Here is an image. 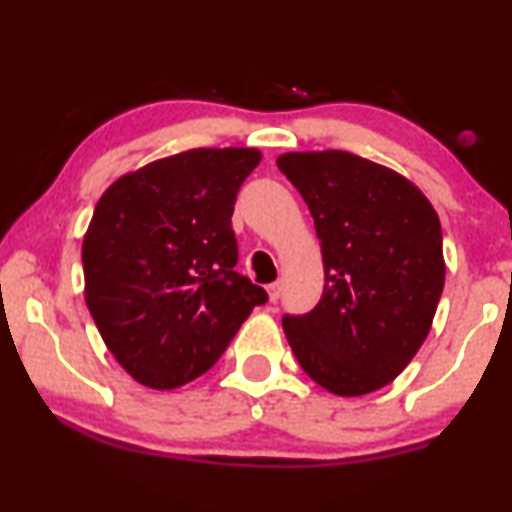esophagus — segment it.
Returning <instances> with one entry per match:
<instances>
[{
	"instance_id": "obj_1",
	"label": "esophagus",
	"mask_w": 512,
	"mask_h": 512,
	"mask_svg": "<svg viewBox=\"0 0 512 512\" xmlns=\"http://www.w3.org/2000/svg\"><path fill=\"white\" fill-rule=\"evenodd\" d=\"M267 295H269V303H276V300H279V295H281V283H269Z\"/></svg>"
}]
</instances>
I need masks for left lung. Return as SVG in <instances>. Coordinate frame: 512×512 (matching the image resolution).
Listing matches in <instances>:
<instances>
[{
	"mask_svg": "<svg viewBox=\"0 0 512 512\" xmlns=\"http://www.w3.org/2000/svg\"><path fill=\"white\" fill-rule=\"evenodd\" d=\"M315 219L324 293L283 331L305 374L365 396L408 367L432 329L446 262L441 221L410 178L346 150L276 159Z\"/></svg>",
	"mask_w": 512,
	"mask_h": 512,
	"instance_id": "8db88e82",
	"label": "left lung"
}]
</instances>
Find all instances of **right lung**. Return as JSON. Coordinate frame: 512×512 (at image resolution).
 <instances>
[{"label":"right lung","mask_w":512,"mask_h":512,"mask_svg":"<svg viewBox=\"0 0 512 512\" xmlns=\"http://www.w3.org/2000/svg\"><path fill=\"white\" fill-rule=\"evenodd\" d=\"M257 147H197L116 178L83 236L85 305L138 384L178 389L219 360L267 293L233 272L231 214Z\"/></svg>","instance_id":"right-lung-1"}]
</instances>
